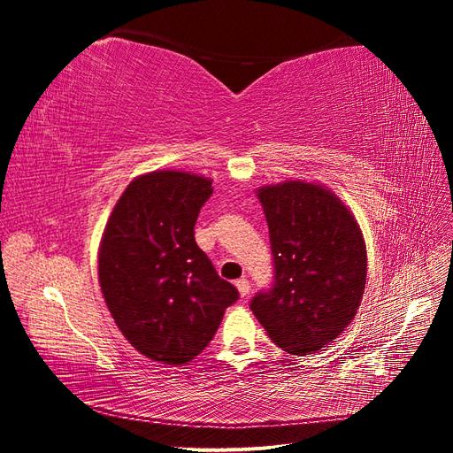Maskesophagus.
Wrapping results in <instances>:
<instances>
[{
  "label": "esophagus",
  "instance_id": "esophagus-1",
  "mask_svg": "<svg viewBox=\"0 0 453 453\" xmlns=\"http://www.w3.org/2000/svg\"><path fill=\"white\" fill-rule=\"evenodd\" d=\"M236 287H238V291H240L242 296H248L250 291H251V285H250V281L245 280V278L238 280V281H236Z\"/></svg>",
  "mask_w": 453,
  "mask_h": 453
}]
</instances>
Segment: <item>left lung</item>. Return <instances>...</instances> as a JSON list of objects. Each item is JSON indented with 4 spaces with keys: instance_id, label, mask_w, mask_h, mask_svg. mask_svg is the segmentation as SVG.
Masks as SVG:
<instances>
[{
    "instance_id": "left-lung-1",
    "label": "left lung",
    "mask_w": 453,
    "mask_h": 453,
    "mask_svg": "<svg viewBox=\"0 0 453 453\" xmlns=\"http://www.w3.org/2000/svg\"><path fill=\"white\" fill-rule=\"evenodd\" d=\"M270 230L273 283L251 310L285 351L310 355L351 323L366 283L363 232L334 193L306 181L260 187Z\"/></svg>"
}]
</instances>
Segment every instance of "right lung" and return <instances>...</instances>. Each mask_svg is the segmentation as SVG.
Returning <instances> with one entry per match:
<instances>
[{
    "mask_svg": "<svg viewBox=\"0 0 453 453\" xmlns=\"http://www.w3.org/2000/svg\"><path fill=\"white\" fill-rule=\"evenodd\" d=\"M211 180L160 170L135 177L105 225L98 278L117 326L145 357L185 365L210 344L238 289L195 242Z\"/></svg>",
    "mask_w": 453,
    "mask_h": 453,
    "instance_id": "right-lung-1",
    "label": "right lung"
}]
</instances>
